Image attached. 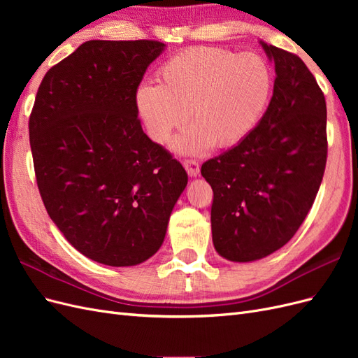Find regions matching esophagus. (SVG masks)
<instances>
[{"mask_svg": "<svg viewBox=\"0 0 358 358\" xmlns=\"http://www.w3.org/2000/svg\"><path fill=\"white\" fill-rule=\"evenodd\" d=\"M183 167H185L187 173L191 176V178H197L199 173H200V166L197 161L194 159H185L183 161Z\"/></svg>", "mask_w": 358, "mask_h": 358, "instance_id": "34e87169", "label": "esophagus"}]
</instances>
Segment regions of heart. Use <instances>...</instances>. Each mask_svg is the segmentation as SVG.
I'll return each instance as SVG.
<instances>
[{
	"instance_id": "heart-1",
	"label": "heart",
	"mask_w": 358,
	"mask_h": 358,
	"mask_svg": "<svg viewBox=\"0 0 358 358\" xmlns=\"http://www.w3.org/2000/svg\"><path fill=\"white\" fill-rule=\"evenodd\" d=\"M157 80L137 90L138 116L149 137L166 143L189 112L194 127L173 145L183 155L243 142L262 122L273 92V71L262 55L221 48L178 53L159 67Z\"/></svg>"
}]
</instances>
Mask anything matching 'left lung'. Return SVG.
<instances>
[{"mask_svg":"<svg viewBox=\"0 0 358 358\" xmlns=\"http://www.w3.org/2000/svg\"><path fill=\"white\" fill-rule=\"evenodd\" d=\"M259 45L276 73L262 122L201 166L213 191V246L234 263L262 259L289 242L317 197L327 161V107L315 78L297 55Z\"/></svg>","mask_w":358,"mask_h":358,"instance_id":"obj_1","label":"left lung"}]
</instances>
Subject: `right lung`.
I'll list each match as a JSON object with an SVG mask.
<instances>
[{"mask_svg": "<svg viewBox=\"0 0 358 358\" xmlns=\"http://www.w3.org/2000/svg\"><path fill=\"white\" fill-rule=\"evenodd\" d=\"M166 50L150 40H90L41 80L29 117L40 196L69 243L104 266L146 262L187 188L180 162L138 121L136 94Z\"/></svg>", "mask_w": 358, "mask_h": 358, "instance_id": "obj_1", "label": "right lung"}]
</instances>
